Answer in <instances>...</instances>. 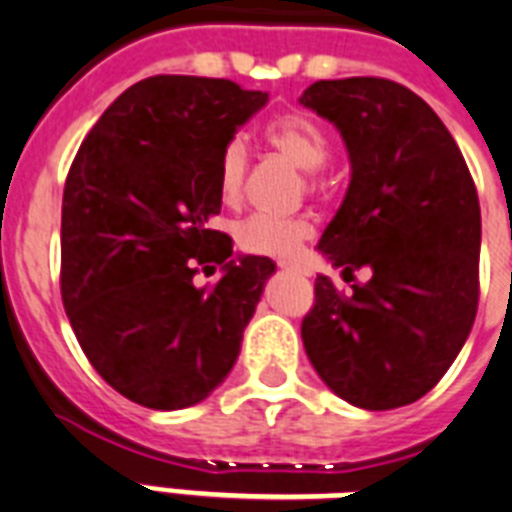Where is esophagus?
<instances>
[{
	"mask_svg": "<svg viewBox=\"0 0 512 512\" xmlns=\"http://www.w3.org/2000/svg\"><path fill=\"white\" fill-rule=\"evenodd\" d=\"M278 268H284V270H299V263H292V260H278Z\"/></svg>",
	"mask_w": 512,
	"mask_h": 512,
	"instance_id": "esophagus-1",
	"label": "esophagus"
}]
</instances>
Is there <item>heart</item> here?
<instances>
[{
	"instance_id": "1",
	"label": "heart",
	"mask_w": 512,
	"mask_h": 512,
	"mask_svg": "<svg viewBox=\"0 0 512 512\" xmlns=\"http://www.w3.org/2000/svg\"><path fill=\"white\" fill-rule=\"evenodd\" d=\"M265 139L278 155L305 170L307 189H321V168L331 155L328 136L310 115L289 112L265 128ZM249 168V149L242 136L226 141L218 160V189L226 202L242 194ZM313 236V220L305 215H270L255 213L236 226V244L244 252L268 257H292L305 239Z\"/></svg>"
}]
</instances>
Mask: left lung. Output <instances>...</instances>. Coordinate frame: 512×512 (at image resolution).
<instances>
[{"label":"left lung","mask_w":512,"mask_h":512,"mask_svg":"<svg viewBox=\"0 0 512 512\" xmlns=\"http://www.w3.org/2000/svg\"><path fill=\"white\" fill-rule=\"evenodd\" d=\"M302 105L344 136L352 181L321 236L344 294L315 278L302 342L342 400L392 410L431 392L463 350L479 307L481 210L460 147L418 94L389 78L318 81Z\"/></svg>","instance_id":"1"}]
</instances>
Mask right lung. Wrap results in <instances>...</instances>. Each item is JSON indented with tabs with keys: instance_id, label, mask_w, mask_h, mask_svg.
Masks as SVG:
<instances>
[{
	"instance_id": "obj_1",
	"label": "right lung",
	"mask_w": 512,
	"mask_h": 512,
	"mask_svg": "<svg viewBox=\"0 0 512 512\" xmlns=\"http://www.w3.org/2000/svg\"><path fill=\"white\" fill-rule=\"evenodd\" d=\"M268 102L226 78L152 76L120 94L78 147L62 191L60 292L81 350L136 405H197L234 368L276 265L231 260L218 160ZM224 273L202 290L193 276Z\"/></svg>"
}]
</instances>
